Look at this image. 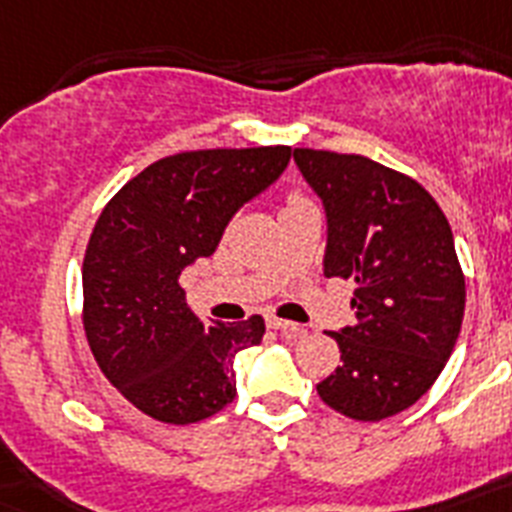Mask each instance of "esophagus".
Masks as SVG:
<instances>
[{
	"instance_id": "esophagus-1",
	"label": "esophagus",
	"mask_w": 512,
	"mask_h": 512,
	"mask_svg": "<svg viewBox=\"0 0 512 512\" xmlns=\"http://www.w3.org/2000/svg\"><path fill=\"white\" fill-rule=\"evenodd\" d=\"M268 326L276 328V331H281V336H284V339H289V342H297V339H302V336H305V328L297 326V323H292V321H281V318H276V315H270Z\"/></svg>"
}]
</instances>
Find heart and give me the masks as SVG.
<instances>
[{
    "label": "heart",
    "instance_id": "b5f03b06",
    "mask_svg": "<svg viewBox=\"0 0 512 512\" xmlns=\"http://www.w3.org/2000/svg\"><path fill=\"white\" fill-rule=\"evenodd\" d=\"M302 199H305V197H299V194H294V197L289 199V202H302Z\"/></svg>",
    "mask_w": 512,
    "mask_h": 512
}]
</instances>
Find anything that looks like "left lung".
I'll list each match as a JSON object with an SVG mask.
<instances>
[{
  "instance_id": "1",
  "label": "left lung",
  "mask_w": 512,
  "mask_h": 512,
  "mask_svg": "<svg viewBox=\"0 0 512 512\" xmlns=\"http://www.w3.org/2000/svg\"><path fill=\"white\" fill-rule=\"evenodd\" d=\"M326 210V278H352L355 326L334 331L342 365L318 384L355 421L397 415L429 392L458 342L465 278L442 207L418 181L363 155L294 149Z\"/></svg>"
}]
</instances>
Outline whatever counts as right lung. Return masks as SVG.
I'll use <instances>...</instances> for the list:
<instances>
[{
	"label": "right lung",
	"instance_id": "1",
	"mask_svg": "<svg viewBox=\"0 0 512 512\" xmlns=\"http://www.w3.org/2000/svg\"><path fill=\"white\" fill-rule=\"evenodd\" d=\"M289 160V147L162 157L99 215L83 257V328L110 384L149 418L184 426L234 402V357L263 342L265 321L205 323L178 278Z\"/></svg>",
	"mask_w": 512,
	"mask_h": 512
}]
</instances>
